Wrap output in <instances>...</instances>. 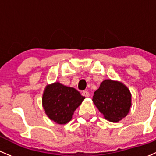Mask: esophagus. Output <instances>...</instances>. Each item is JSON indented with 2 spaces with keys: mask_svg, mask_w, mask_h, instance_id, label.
<instances>
[{
  "mask_svg": "<svg viewBox=\"0 0 156 156\" xmlns=\"http://www.w3.org/2000/svg\"><path fill=\"white\" fill-rule=\"evenodd\" d=\"M82 94H83V96H84V97H89V92L87 91H83V92H82Z\"/></svg>",
  "mask_w": 156,
  "mask_h": 156,
  "instance_id": "obj_1",
  "label": "esophagus"
}]
</instances>
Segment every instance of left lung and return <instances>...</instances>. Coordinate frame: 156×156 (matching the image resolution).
<instances>
[{
	"mask_svg": "<svg viewBox=\"0 0 156 156\" xmlns=\"http://www.w3.org/2000/svg\"><path fill=\"white\" fill-rule=\"evenodd\" d=\"M92 101L106 119L117 122L130 111L131 94L123 83L105 80L94 92Z\"/></svg>",
	"mask_w": 156,
	"mask_h": 156,
	"instance_id": "1",
	"label": "left lung"
}]
</instances>
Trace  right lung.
Here are the masks:
<instances>
[{
	"label": "right lung",
	"instance_id": "right-lung-1",
	"mask_svg": "<svg viewBox=\"0 0 156 156\" xmlns=\"http://www.w3.org/2000/svg\"><path fill=\"white\" fill-rule=\"evenodd\" d=\"M84 99L77 90L56 82L46 86L42 102L47 116L58 124L65 125L71 120L73 112Z\"/></svg>",
	"mask_w": 156,
	"mask_h": 156
}]
</instances>
